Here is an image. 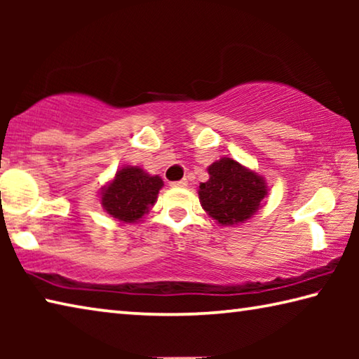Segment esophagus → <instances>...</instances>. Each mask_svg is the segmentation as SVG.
<instances>
[{"mask_svg": "<svg viewBox=\"0 0 359 359\" xmlns=\"http://www.w3.org/2000/svg\"><path fill=\"white\" fill-rule=\"evenodd\" d=\"M188 185L187 179H182V180H177V182H171V187H175V188H184Z\"/></svg>", "mask_w": 359, "mask_h": 359, "instance_id": "34e87169", "label": "esophagus"}]
</instances>
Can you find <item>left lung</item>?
<instances>
[{
  "instance_id": "1",
  "label": "left lung",
  "mask_w": 359,
  "mask_h": 359,
  "mask_svg": "<svg viewBox=\"0 0 359 359\" xmlns=\"http://www.w3.org/2000/svg\"><path fill=\"white\" fill-rule=\"evenodd\" d=\"M209 180L199 185V201L208 214L224 226L247 222L257 214L267 187L261 175L223 156L209 166Z\"/></svg>"
}]
</instances>
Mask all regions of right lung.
I'll list each match as a JSON object with an SVG mask.
<instances>
[{
	"label": "right lung",
	"instance_id": "obj_1",
	"mask_svg": "<svg viewBox=\"0 0 359 359\" xmlns=\"http://www.w3.org/2000/svg\"><path fill=\"white\" fill-rule=\"evenodd\" d=\"M163 180L137 166H125L102 188L101 204L109 215L123 223H136L154 205Z\"/></svg>",
	"mask_w": 359,
	"mask_h": 359
}]
</instances>
